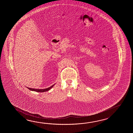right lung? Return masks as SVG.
Here are the masks:
<instances>
[{
  "mask_svg": "<svg viewBox=\"0 0 133 133\" xmlns=\"http://www.w3.org/2000/svg\"><path fill=\"white\" fill-rule=\"evenodd\" d=\"M54 85H52L50 87L48 88H45V89H33V88H28V89H29V90H30L31 91H36V92H45L46 91H49L51 88H53L54 87Z\"/></svg>",
  "mask_w": 133,
  "mask_h": 133,
  "instance_id": "right-lung-1",
  "label": "right lung"
}]
</instances>
